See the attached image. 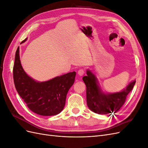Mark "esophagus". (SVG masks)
Segmentation results:
<instances>
[{
    "label": "esophagus",
    "instance_id": "esophagus-1",
    "mask_svg": "<svg viewBox=\"0 0 148 148\" xmlns=\"http://www.w3.org/2000/svg\"><path fill=\"white\" fill-rule=\"evenodd\" d=\"M84 70L83 69H80L78 71V74L79 76H83L84 75Z\"/></svg>",
    "mask_w": 148,
    "mask_h": 148
}]
</instances>
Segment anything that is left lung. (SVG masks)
<instances>
[{
  "label": "left lung",
  "mask_w": 148,
  "mask_h": 148,
  "mask_svg": "<svg viewBox=\"0 0 148 148\" xmlns=\"http://www.w3.org/2000/svg\"><path fill=\"white\" fill-rule=\"evenodd\" d=\"M86 74L83 80L86 86L87 105L91 111L98 114L111 115L119 110L136 83L135 80L132 81L120 92L105 93L101 89L96 75L89 70H87Z\"/></svg>",
  "instance_id": "8db88e82"
}]
</instances>
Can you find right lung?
Here are the masks:
<instances>
[{
  "label": "right lung",
  "mask_w": 148,
  "mask_h": 148,
  "mask_svg": "<svg viewBox=\"0 0 148 148\" xmlns=\"http://www.w3.org/2000/svg\"><path fill=\"white\" fill-rule=\"evenodd\" d=\"M26 40L27 38L21 43ZM13 75L16 91L28 108L37 114L52 116L59 114L64 109L67 92L74 83L76 72H70L46 82L36 81L22 67L18 47L15 53Z\"/></svg>",
  "instance_id": "right-lung-1"
}]
</instances>
